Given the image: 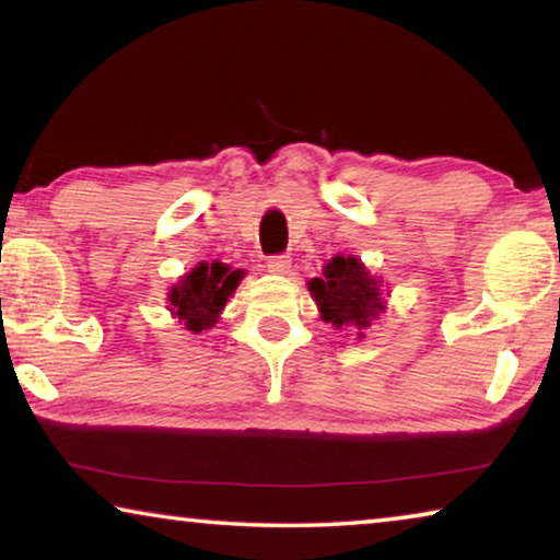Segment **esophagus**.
Masks as SVG:
<instances>
[{
    "mask_svg": "<svg viewBox=\"0 0 560 560\" xmlns=\"http://www.w3.org/2000/svg\"><path fill=\"white\" fill-rule=\"evenodd\" d=\"M267 269L271 273H289L291 271V257H287V254H277V257H269Z\"/></svg>",
    "mask_w": 560,
    "mask_h": 560,
    "instance_id": "obj_1",
    "label": "esophagus"
}]
</instances>
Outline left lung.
I'll use <instances>...</instances> for the list:
<instances>
[{
  "instance_id": "8db88e82",
  "label": "left lung",
  "mask_w": 560,
  "mask_h": 560,
  "mask_svg": "<svg viewBox=\"0 0 560 560\" xmlns=\"http://www.w3.org/2000/svg\"><path fill=\"white\" fill-rule=\"evenodd\" d=\"M320 318L334 328L365 330L385 311L383 281L375 279L355 257H334L324 267V277L308 281Z\"/></svg>"
}]
</instances>
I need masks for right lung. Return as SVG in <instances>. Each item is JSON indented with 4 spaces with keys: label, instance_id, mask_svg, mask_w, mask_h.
I'll list each match as a JSON object with an SVG mask.
<instances>
[{
    "label": "right lung",
    "instance_id": "1",
    "mask_svg": "<svg viewBox=\"0 0 560 560\" xmlns=\"http://www.w3.org/2000/svg\"><path fill=\"white\" fill-rule=\"evenodd\" d=\"M242 277V269H232L222 261L197 264L167 293L170 311H173L177 324H183L192 334L210 330L220 320L226 299L240 287Z\"/></svg>",
    "mask_w": 560,
    "mask_h": 560
}]
</instances>
